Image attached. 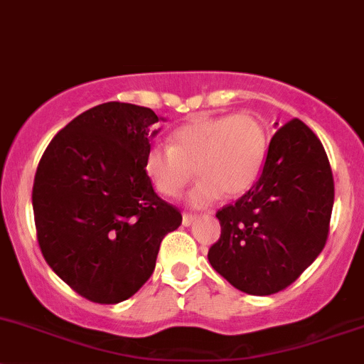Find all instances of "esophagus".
I'll return each mask as SVG.
<instances>
[{
  "label": "esophagus",
  "instance_id": "34e87169",
  "mask_svg": "<svg viewBox=\"0 0 364 364\" xmlns=\"http://www.w3.org/2000/svg\"><path fill=\"white\" fill-rule=\"evenodd\" d=\"M194 220H196V215H194V213H183V215H182V224H183V226H191V224H193Z\"/></svg>",
  "mask_w": 364,
  "mask_h": 364
}]
</instances>
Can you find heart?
<instances>
[{"mask_svg":"<svg viewBox=\"0 0 364 364\" xmlns=\"http://www.w3.org/2000/svg\"><path fill=\"white\" fill-rule=\"evenodd\" d=\"M268 151L263 122L252 114L194 119L175 129L171 145L156 144L144 168L156 191L178 196L193 178L200 182L187 196L191 207H207L220 194L237 196L257 181Z\"/></svg>","mask_w":364,"mask_h":364,"instance_id":"b5f03b06","label":"heart"}]
</instances>
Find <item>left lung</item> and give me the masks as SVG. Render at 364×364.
Segmentation results:
<instances>
[{
  "mask_svg": "<svg viewBox=\"0 0 364 364\" xmlns=\"http://www.w3.org/2000/svg\"><path fill=\"white\" fill-rule=\"evenodd\" d=\"M335 182L319 138L299 119L269 140L257 182L215 213L220 237L208 261L247 294L268 296L294 282L324 249Z\"/></svg>",
  "mask_w": 364,
  "mask_h": 364,
  "instance_id": "obj_1",
  "label": "left lung"
}]
</instances>
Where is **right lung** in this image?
Returning <instances> with one entry per match:
<instances>
[{"label": "right lung", "instance_id": "add662e5", "mask_svg": "<svg viewBox=\"0 0 364 364\" xmlns=\"http://www.w3.org/2000/svg\"><path fill=\"white\" fill-rule=\"evenodd\" d=\"M159 121L138 105H98L52 138L36 168L33 212L45 261L95 303L136 293L154 272L161 240L182 223L144 168Z\"/></svg>", "mask_w": 364, "mask_h": 364}]
</instances>
